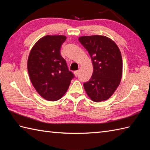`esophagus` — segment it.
I'll list each match as a JSON object with an SVG mask.
<instances>
[{
  "label": "esophagus",
  "instance_id": "34e87169",
  "mask_svg": "<svg viewBox=\"0 0 150 150\" xmlns=\"http://www.w3.org/2000/svg\"><path fill=\"white\" fill-rule=\"evenodd\" d=\"M79 70H77V71H74V75L76 76V77H77V76H78V75H79Z\"/></svg>",
  "mask_w": 150,
  "mask_h": 150
}]
</instances>
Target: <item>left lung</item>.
Returning <instances> with one entry per match:
<instances>
[{
	"label": "left lung",
	"mask_w": 150,
	"mask_h": 150,
	"mask_svg": "<svg viewBox=\"0 0 150 150\" xmlns=\"http://www.w3.org/2000/svg\"><path fill=\"white\" fill-rule=\"evenodd\" d=\"M79 40L91 58L93 72L91 79L84 83L91 99L99 103L108 100L120 84L122 75V60L119 47L110 38L104 35L82 36Z\"/></svg>",
	"instance_id": "obj_1"
}]
</instances>
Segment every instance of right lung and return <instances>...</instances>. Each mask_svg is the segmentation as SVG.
<instances>
[{"label": "right lung", "instance_id": "add662e5", "mask_svg": "<svg viewBox=\"0 0 150 150\" xmlns=\"http://www.w3.org/2000/svg\"><path fill=\"white\" fill-rule=\"evenodd\" d=\"M66 39L65 35L44 36L34 44L28 56V71L31 83L47 100L61 98L74 76L60 55V47Z\"/></svg>", "mask_w": 150, "mask_h": 150}]
</instances>
